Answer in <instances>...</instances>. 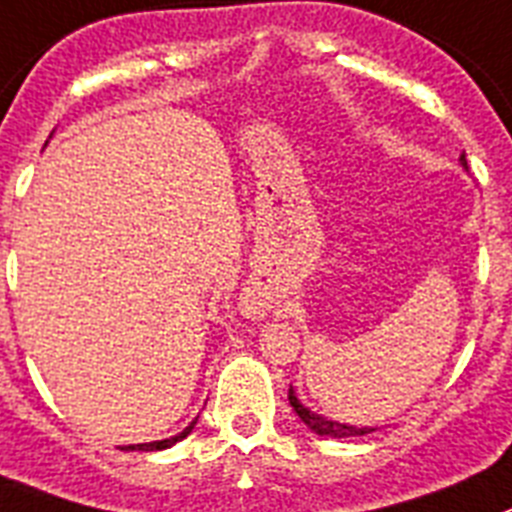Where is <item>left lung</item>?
I'll return each instance as SVG.
<instances>
[{"label":"left lung","mask_w":512,"mask_h":512,"mask_svg":"<svg viewBox=\"0 0 512 512\" xmlns=\"http://www.w3.org/2000/svg\"><path fill=\"white\" fill-rule=\"evenodd\" d=\"M460 162H463V167H466V156H460ZM287 400H290V405H293V411L301 416L303 424H306L311 432L322 434V437L342 439V437H361V434L377 432V429H369V426H345V424H337V421H327V418L319 416V413H311L306 405H301V400L295 398L293 387H290V392H287Z\"/></svg>","instance_id":"left-lung-1"}]
</instances>
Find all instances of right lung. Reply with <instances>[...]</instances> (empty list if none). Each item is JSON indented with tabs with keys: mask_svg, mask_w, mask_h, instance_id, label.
<instances>
[{
	"mask_svg": "<svg viewBox=\"0 0 512 512\" xmlns=\"http://www.w3.org/2000/svg\"><path fill=\"white\" fill-rule=\"evenodd\" d=\"M193 426H196V421H193V424H190V426H185L183 432L175 434V437H170V439H162V442H143V445H128V447H122V450H143V453H154V450H167V447H172V445H175V442H180V439L188 437Z\"/></svg>",
	"mask_w": 512,
	"mask_h": 512,
	"instance_id": "right-lung-1",
	"label": "right lung"
}]
</instances>
